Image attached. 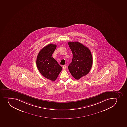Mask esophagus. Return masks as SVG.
Returning a JSON list of instances; mask_svg holds the SVG:
<instances>
[{"mask_svg": "<svg viewBox=\"0 0 127 127\" xmlns=\"http://www.w3.org/2000/svg\"><path fill=\"white\" fill-rule=\"evenodd\" d=\"M63 69H65L66 68V66L65 65H63Z\"/></svg>", "mask_w": 127, "mask_h": 127, "instance_id": "esophagus-1", "label": "esophagus"}]
</instances>
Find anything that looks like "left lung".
Returning <instances> with one entry per match:
<instances>
[{
    "mask_svg": "<svg viewBox=\"0 0 127 127\" xmlns=\"http://www.w3.org/2000/svg\"><path fill=\"white\" fill-rule=\"evenodd\" d=\"M68 45L73 54L68 69L73 77L79 80L90 71L93 64L92 54L88 48L77 41L69 42Z\"/></svg>",
    "mask_w": 127,
    "mask_h": 127,
    "instance_id": "obj_1",
    "label": "left lung"
}]
</instances>
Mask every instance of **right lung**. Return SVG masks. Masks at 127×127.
Returning a JSON list of instances; mask_svg holds the SVG:
<instances>
[{"mask_svg":"<svg viewBox=\"0 0 127 127\" xmlns=\"http://www.w3.org/2000/svg\"><path fill=\"white\" fill-rule=\"evenodd\" d=\"M56 45L49 44L39 51L36 58V64L39 71L46 79L54 81L62 70L57 61L52 57Z\"/></svg>","mask_w":127,"mask_h":127,"instance_id":"right-lung-1","label":"right lung"}]
</instances>
